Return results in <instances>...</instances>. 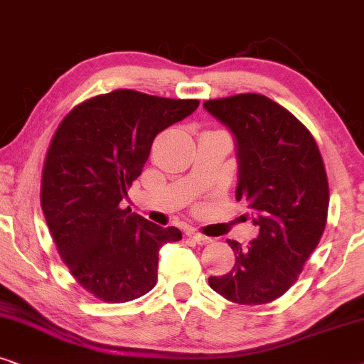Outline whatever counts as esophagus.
Segmentation results:
<instances>
[{
  "instance_id": "1",
  "label": "esophagus",
  "mask_w": 364,
  "mask_h": 364,
  "mask_svg": "<svg viewBox=\"0 0 364 364\" xmlns=\"http://www.w3.org/2000/svg\"><path fill=\"white\" fill-rule=\"evenodd\" d=\"M186 235H188V238H191L193 241H195V243L201 245V246L213 243V240H211V238H208V236H203L201 232H198L196 230H188V231H186Z\"/></svg>"
}]
</instances>
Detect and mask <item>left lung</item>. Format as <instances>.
Instances as JSON below:
<instances>
[{"mask_svg": "<svg viewBox=\"0 0 364 364\" xmlns=\"http://www.w3.org/2000/svg\"><path fill=\"white\" fill-rule=\"evenodd\" d=\"M232 134L238 159L236 200L245 201L258 236L243 248L228 240L236 263L210 287L238 304H263L287 293L326 225L329 190L311 133L263 95L203 105Z\"/></svg>", "mask_w": 364, "mask_h": 364, "instance_id": "obj_1", "label": "left lung"}]
</instances>
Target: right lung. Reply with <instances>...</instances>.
I'll use <instances>...</instances> for the list:
<instances>
[{
    "label": "right lung",
    "instance_id": "right-lung-1",
    "mask_svg": "<svg viewBox=\"0 0 364 364\" xmlns=\"http://www.w3.org/2000/svg\"><path fill=\"white\" fill-rule=\"evenodd\" d=\"M198 100L116 90L76 106L48 149L41 208L56 248L77 283L108 303L136 299L158 279L159 248L181 240L123 210L158 133L195 113Z\"/></svg>",
    "mask_w": 364,
    "mask_h": 364
}]
</instances>
